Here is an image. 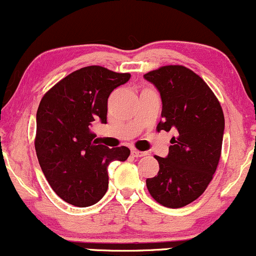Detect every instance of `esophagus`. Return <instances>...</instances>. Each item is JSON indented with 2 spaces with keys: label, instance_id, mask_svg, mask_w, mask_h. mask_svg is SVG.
I'll use <instances>...</instances> for the list:
<instances>
[{
  "label": "esophagus",
  "instance_id": "esophagus-1",
  "mask_svg": "<svg viewBox=\"0 0 256 256\" xmlns=\"http://www.w3.org/2000/svg\"><path fill=\"white\" fill-rule=\"evenodd\" d=\"M131 155H132V156H134V158H140V156H144V155H146V152H140V150H137V149H132Z\"/></svg>",
  "mask_w": 256,
  "mask_h": 256
}]
</instances>
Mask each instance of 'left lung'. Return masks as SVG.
Segmentation results:
<instances>
[{
    "label": "left lung",
    "instance_id": "8db88e82",
    "mask_svg": "<svg viewBox=\"0 0 256 256\" xmlns=\"http://www.w3.org/2000/svg\"><path fill=\"white\" fill-rule=\"evenodd\" d=\"M162 102L156 130L173 131L158 174L146 179L152 198L168 208H180L198 198L212 180L222 154L225 119L218 98L204 80L179 64L144 74Z\"/></svg>",
    "mask_w": 256,
    "mask_h": 256
}]
</instances>
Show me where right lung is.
Masks as SVG:
<instances>
[{
    "label": "right lung",
    "mask_w": 256,
    "mask_h": 256,
    "mask_svg": "<svg viewBox=\"0 0 256 256\" xmlns=\"http://www.w3.org/2000/svg\"><path fill=\"white\" fill-rule=\"evenodd\" d=\"M130 73L101 66L72 72L55 84L40 101L34 140L38 162L55 194L76 207H89L108 189V165L125 161L128 146L96 144L92 122L107 124V102Z\"/></svg>",
    "instance_id": "1"
}]
</instances>
